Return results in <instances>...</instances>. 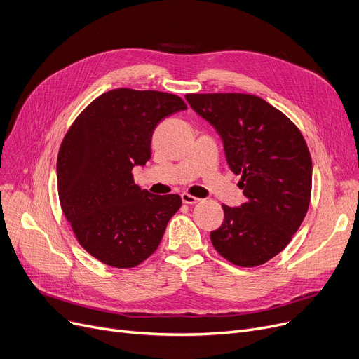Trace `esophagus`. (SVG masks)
<instances>
[{
  "label": "esophagus",
  "instance_id": "1",
  "mask_svg": "<svg viewBox=\"0 0 359 359\" xmlns=\"http://www.w3.org/2000/svg\"><path fill=\"white\" fill-rule=\"evenodd\" d=\"M181 200H182V203H185V204H196V203L200 201V198H197V197H194V196H190V194H187V193L181 194Z\"/></svg>",
  "mask_w": 359,
  "mask_h": 359
}]
</instances>
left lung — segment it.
I'll use <instances>...</instances> for the list:
<instances>
[{
  "label": "left lung",
  "mask_w": 359,
  "mask_h": 359,
  "mask_svg": "<svg viewBox=\"0 0 359 359\" xmlns=\"http://www.w3.org/2000/svg\"><path fill=\"white\" fill-rule=\"evenodd\" d=\"M185 99L219 133L247 197L240 208L222 206L225 219L210 232L212 244L232 264H264L291 243L309 210V146L291 119L259 96L189 93Z\"/></svg>",
  "instance_id": "obj_1"
}]
</instances>
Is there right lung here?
Returning <instances> with one entry per match:
<instances>
[{"mask_svg": "<svg viewBox=\"0 0 359 359\" xmlns=\"http://www.w3.org/2000/svg\"><path fill=\"white\" fill-rule=\"evenodd\" d=\"M187 109L172 93L114 89L97 96L68 128L57 159L61 209L79 244L99 262L135 267L156 251L178 194L153 196L131 170L150 159L163 118Z\"/></svg>", "mask_w": 359, "mask_h": 359, "instance_id": "1", "label": "right lung"}]
</instances>
